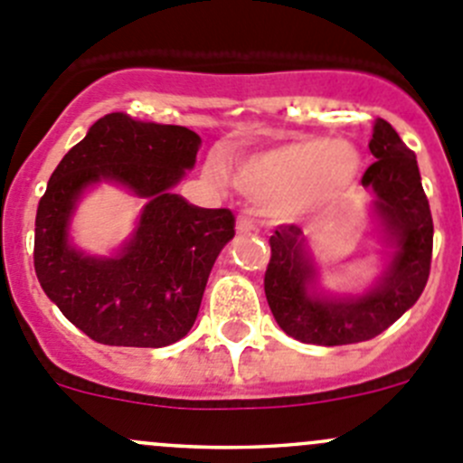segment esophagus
I'll list each match as a JSON object with an SVG mask.
<instances>
[{
  "mask_svg": "<svg viewBox=\"0 0 463 463\" xmlns=\"http://www.w3.org/2000/svg\"><path fill=\"white\" fill-rule=\"evenodd\" d=\"M253 231H258L253 219L246 217V214H240V217H237V232H253Z\"/></svg>",
  "mask_w": 463,
  "mask_h": 463,
  "instance_id": "1",
  "label": "esophagus"
}]
</instances>
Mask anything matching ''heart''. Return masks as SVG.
I'll return each mask as SVG.
<instances>
[{"mask_svg":"<svg viewBox=\"0 0 463 463\" xmlns=\"http://www.w3.org/2000/svg\"><path fill=\"white\" fill-rule=\"evenodd\" d=\"M357 169L360 158L351 145L296 137L237 163L232 183L271 219L294 222L335 203Z\"/></svg>","mask_w":463,"mask_h":463,"instance_id":"obj_1","label":"heart"}]
</instances>
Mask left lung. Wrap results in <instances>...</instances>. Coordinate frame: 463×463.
Returning <instances> with one entry per match:
<instances>
[{
	"mask_svg": "<svg viewBox=\"0 0 463 463\" xmlns=\"http://www.w3.org/2000/svg\"><path fill=\"white\" fill-rule=\"evenodd\" d=\"M375 163L362 185L375 192V213L393 246L387 271L362 296L314 294L317 269L307 240L294 223L271 235V260L264 273V294L278 326L303 344L344 345L369 341L396 323L423 294L432 264L434 223L420 183L414 151L393 127L378 119L369 142Z\"/></svg>",
	"mask_w": 463,
	"mask_h": 463,
	"instance_id": "1",
	"label": "left lung"
}]
</instances>
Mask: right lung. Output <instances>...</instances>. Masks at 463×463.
<instances>
[{
    "label": "right lung",
    "mask_w": 463,
    "mask_h": 463,
    "mask_svg": "<svg viewBox=\"0 0 463 463\" xmlns=\"http://www.w3.org/2000/svg\"><path fill=\"white\" fill-rule=\"evenodd\" d=\"M199 146L185 127L110 112L53 169L35 214V276L90 339L163 348L194 326L214 260L235 235L231 210L196 208L172 192ZM101 180L128 186L147 205L118 256L90 259L66 241V226L80 194Z\"/></svg>",
    "instance_id": "obj_1"
}]
</instances>
